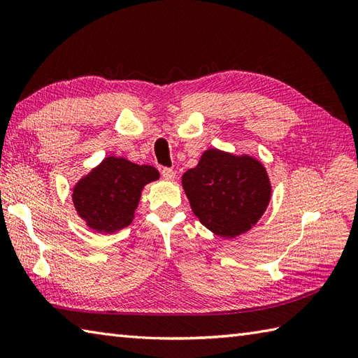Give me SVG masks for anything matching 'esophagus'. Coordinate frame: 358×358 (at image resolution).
Masks as SVG:
<instances>
[{"label":"esophagus","mask_w":358,"mask_h":358,"mask_svg":"<svg viewBox=\"0 0 358 358\" xmlns=\"http://www.w3.org/2000/svg\"><path fill=\"white\" fill-rule=\"evenodd\" d=\"M162 175H163L164 180L172 181V180L175 178V171H172L171 167H163V169H162Z\"/></svg>","instance_id":"esophagus-1"}]
</instances>
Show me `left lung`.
Wrapping results in <instances>:
<instances>
[{
	"instance_id": "left-lung-1",
	"label": "left lung",
	"mask_w": 358,
	"mask_h": 358,
	"mask_svg": "<svg viewBox=\"0 0 358 358\" xmlns=\"http://www.w3.org/2000/svg\"><path fill=\"white\" fill-rule=\"evenodd\" d=\"M181 183L195 217L220 237H237L250 229L271 200V183L262 163L217 149L204 152Z\"/></svg>"
}]
</instances>
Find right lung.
I'll list each match as a JSON object with an SVG mask.
<instances>
[{
  "instance_id": "add662e5",
  "label": "right lung",
  "mask_w": 358,
  "mask_h": 358,
  "mask_svg": "<svg viewBox=\"0 0 358 358\" xmlns=\"http://www.w3.org/2000/svg\"><path fill=\"white\" fill-rule=\"evenodd\" d=\"M158 177L154 166L108 157L73 187L75 209L98 232L120 231L132 223L143 186Z\"/></svg>"
}]
</instances>
